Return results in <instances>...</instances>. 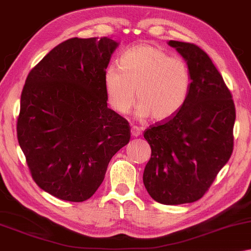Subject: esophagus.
Instances as JSON below:
<instances>
[{"mask_svg":"<svg viewBox=\"0 0 251 251\" xmlns=\"http://www.w3.org/2000/svg\"><path fill=\"white\" fill-rule=\"evenodd\" d=\"M131 134H132V137H139L141 134V129L139 126H131Z\"/></svg>","mask_w":251,"mask_h":251,"instance_id":"1","label":"esophagus"}]
</instances>
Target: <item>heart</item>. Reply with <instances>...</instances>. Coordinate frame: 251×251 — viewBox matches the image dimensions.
<instances>
[{"instance_id":"obj_1","label":"heart","mask_w":251,"mask_h":251,"mask_svg":"<svg viewBox=\"0 0 251 251\" xmlns=\"http://www.w3.org/2000/svg\"><path fill=\"white\" fill-rule=\"evenodd\" d=\"M119 66L110 65L103 74L107 101L119 114L129 113L136 96L140 100L136 107L139 119L152 115L157 121L167 120L186 103L192 75L184 59L156 46L137 45L122 53Z\"/></svg>"}]
</instances>
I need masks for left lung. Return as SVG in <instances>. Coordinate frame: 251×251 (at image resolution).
<instances>
[{
	"label": "left lung",
	"instance_id": "8db88e82",
	"mask_svg": "<svg viewBox=\"0 0 251 251\" xmlns=\"http://www.w3.org/2000/svg\"><path fill=\"white\" fill-rule=\"evenodd\" d=\"M192 75L190 95L174 117L150 126L144 137L151 148L144 184L161 204L198 201L209 190L233 150L236 109L229 88L205 51L171 40Z\"/></svg>",
	"mask_w": 251,
	"mask_h": 251
}]
</instances>
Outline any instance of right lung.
I'll use <instances>...</instances> for the list:
<instances>
[{"label":"right lung","mask_w":251,"mask_h":251,"mask_svg":"<svg viewBox=\"0 0 251 251\" xmlns=\"http://www.w3.org/2000/svg\"><path fill=\"white\" fill-rule=\"evenodd\" d=\"M119 42H61L31 69L18 118L19 145L38 186L57 199L86 201L111 158L130 140L128 121L107 107L103 74Z\"/></svg>","instance_id":"add662e5"}]
</instances>
